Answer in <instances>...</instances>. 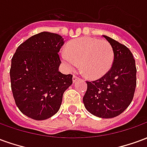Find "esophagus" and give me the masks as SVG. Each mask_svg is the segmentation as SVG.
Masks as SVG:
<instances>
[{"label": "esophagus", "mask_w": 147, "mask_h": 147, "mask_svg": "<svg viewBox=\"0 0 147 147\" xmlns=\"http://www.w3.org/2000/svg\"><path fill=\"white\" fill-rule=\"evenodd\" d=\"M77 80H79V78H78L76 76H73V77H72V82H73V83H76L77 81Z\"/></svg>", "instance_id": "1"}]
</instances>
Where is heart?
<instances>
[{
	"label": "heart",
	"mask_w": 147,
	"mask_h": 147,
	"mask_svg": "<svg viewBox=\"0 0 147 147\" xmlns=\"http://www.w3.org/2000/svg\"><path fill=\"white\" fill-rule=\"evenodd\" d=\"M61 58L68 71L80 67L91 79L103 76L110 70L114 60L110 43L93 37H82L68 42L61 52Z\"/></svg>",
	"instance_id": "obj_1"
}]
</instances>
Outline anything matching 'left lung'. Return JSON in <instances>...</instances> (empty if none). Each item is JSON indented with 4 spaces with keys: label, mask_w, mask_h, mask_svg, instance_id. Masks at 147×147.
<instances>
[{
    "label": "left lung",
    "mask_w": 147,
    "mask_h": 147,
    "mask_svg": "<svg viewBox=\"0 0 147 147\" xmlns=\"http://www.w3.org/2000/svg\"><path fill=\"white\" fill-rule=\"evenodd\" d=\"M113 47L111 69L99 80L86 82L83 102L89 113L100 118H113L125 110L132 101L136 86V61L130 49L103 35Z\"/></svg>",
    "instance_id": "1"
}]
</instances>
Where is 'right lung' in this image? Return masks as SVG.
Segmentation results:
<instances>
[{
	"label": "right lung",
	"instance_id": "right-lung-1",
	"mask_svg": "<svg viewBox=\"0 0 147 147\" xmlns=\"http://www.w3.org/2000/svg\"><path fill=\"white\" fill-rule=\"evenodd\" d=\"M64 38L43 31L23 42L11 59V86L22 113L36 120L57 113L64 91L72 84V76L59 71L58 53Z\"/></svg>",
	"mask_w": 147,
	"mask_h": 147
}]
</instances>
